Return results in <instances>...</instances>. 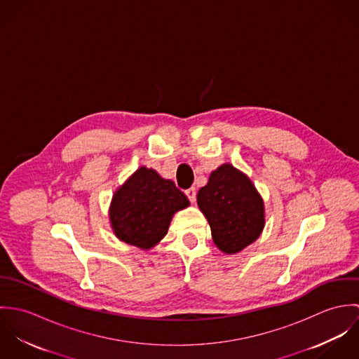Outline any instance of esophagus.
I'll return each mask as SVG.
<instances>
[{
    "mask_svg": "<svg viewBox=\"0 0 359 359\" xmlns=\"http://www.w3.org/2000/svg\"><path fill=\"white\" fill-rule=\"evenodd\" d=\"M185 195L188 196V199H189L192 203L196 201V191H195V188L187 189V191H185Z\"/></svg>",
    "mask_w": 359,
    "mask_h": 359,
    "instance_id": "34e87169",
    "label": "esophagus"
}]
</instances>
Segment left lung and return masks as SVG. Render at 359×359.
<instances>
[{"instance_id": "1", "label": "left lung", "mask_w": 359, "mask_h": 359, "mask_svg": "<svg viewBox=\"0 0 359 359\" xmlns=\"http://www.w3.org/2000/svg\"><path fill=\"white\" fill-rule=\"evenodd\" d=\"M198 205L211 228L215 246L235 255L252 245L264 229V202L250 178L232 164L210 174L198 192Z\"/></svg>"}]
</instances>
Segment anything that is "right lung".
Listing matches in <instances>:
<instances>
[{
    "label": "right lung",
    "instance_id": "obj_1",
    "mask_svg": "<svg viewBox=\"0 0 359 359\" xmlns=\"http://www.w3.org/2000/svg\"><path fill=\"white\" fill-rule=\"evenodd\" d=\"M188 205L171 180L141 167L114 192L109 218L120 241L147 250L165 236L172 215Z\"/></svg>",
    "mask_w": 359,
    "mask_h": 359
}]
</instances>
